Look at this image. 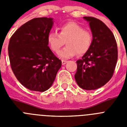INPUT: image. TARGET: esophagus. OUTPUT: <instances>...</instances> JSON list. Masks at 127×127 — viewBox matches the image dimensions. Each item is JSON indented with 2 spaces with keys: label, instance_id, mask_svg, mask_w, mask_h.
<instances>
[{
  "label": "esophagus",
  "instance_id": "1",
  "mask_svg": "<svg viewBox=\"0 0 127 127\" xmlns=\"http://www.w3.org/2000/svg\"><path fill=\"white\" fill-rule=\"evenodd\" d=\"M67 62L65 61V60H62V65H65L67 64Z\"/></svg>",
  "mask_w": 127,
  "mask_h": 127
}]
</instances>
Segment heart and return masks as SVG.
I'll return each instance as SVG.
<instances>
[{"label": "heart", "instance_id": "b5f03b06", "mask_svg": "<svg viewBox=\"0 0 127 127\" xmlns=\"http://www.w3.org/2000/svg\"><path fill=\"white\" fill-rule=\"evenodd\" d=\"M59 33L53 31L48 35V45L53 52L57 53L66 42L67 46L59 51L58 56L62 59H69L86 53L90 50L93 41L92 34L80 25L68 22L59 28Z\"/></svg>", "mask_w": 127, "mask_h": 127}]
</instances>
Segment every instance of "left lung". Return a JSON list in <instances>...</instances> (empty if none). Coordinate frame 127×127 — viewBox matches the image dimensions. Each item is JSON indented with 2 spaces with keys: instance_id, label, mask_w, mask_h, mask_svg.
<instances>
[{
  "instance_id": "1",
  "label": "left lung",
  "mask_w": 127,
  "mask_h": 127,
  "mask_svg": "<svg viewBox=\"0 0 127 127\" xmlns=\"http://www.w3.org/2000/svg\"><path fill=\"white\" fill-rule=\"evenodd\" d=\"M89 23L93 41L90 50L77 60L75 79L82 89L94 90L107 83L114 73L118 48L114 35L98 19L85 16Z\"/></svg>"
}]
</instances>
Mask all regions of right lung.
<instances>
[{
    "label": "right lung",
    "instance_id": "add662e5",
    "mask_svg": "<svg viewBox=\"0 0 127 127\" xmlns=\"http://www.w3.org/2000/svg\"><path fill=\"white\" fill-rule=\"evenodd\" d=\"M52 18H35L21 26L10 39L8 54L11 69L23 86L44 92L51 86L62 61L48 46Z\"/></svg>",
    "mask_w": 127,
    "mask_h": 127
}]
</instances>
